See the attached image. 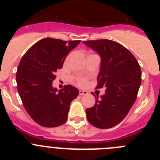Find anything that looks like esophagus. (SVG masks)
<instances>
[{"label": "esophagus", "mask_w": 160, "mask_h": 160, "mask_svg": "<svg viewBox=\"0 0 160 160\" xmlns=\"http://www.w3.org/2000/svg\"><path fill=\"white\" fill-rule=\"evenodd\" d=\"M88 94V92L86 91V90H79V94H80V95H86V94Z\"/></svg>", "instance_id": "esophagus-1"}]
</instances>
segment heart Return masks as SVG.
Wrapping results in <instances>:
<instances>
[{"label":"heart","instance_id":"heart-1","mask_svg":"<svg viewBox=\"0 0 160 160\" xmlns=\"http://www.w3.org/2000/svg\"><path fill=\"white\" fill-rule=\"evenodd\" d=\"M78 84L80 86H85V85L87 84V80L85 78H80L78 80Z\"/></svg>","mask_w":160,"mask_h":160}]
</instances>
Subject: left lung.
Wrapping results in <instances>:
<instances>
[{"label":"left lung","instance_id":"8db88e82","mask_svg":"<svg viewBox=\"0 0 160 160\" xmlns=\"http://www.w3.org/2000/svg\"><path fill=\"white\" fill-rule=\"evenodd\" d=\"M83 43L100 55L96 88H106L100 98L97 95L94 107L87 109V118L95 128H111L122 122L136 100L141 84L140 66L135 56L116 42L102 39Z\"/></svg>","mask_w":160,"mask_h":160}]
</instances>
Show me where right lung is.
Masks as SVG:
<instances>
[{"mask_svg":"<svg viewBox=\"0 0 160 160\" xmlns=\"http://www.w3.org/2000/svg\"><path fill=\"white\" fill-rule=\"evenodd\" d=\"M80 41L46 38L24 54L17 70L18 90L29 116L45 128H56L67 120L71 102L79 91L71 85L58 90L52 87L54 73Z\"/></svg>","mask_w":160,"mask_h":160,"instance_id":"obj_1","label":"right lung"}]
</instances>
